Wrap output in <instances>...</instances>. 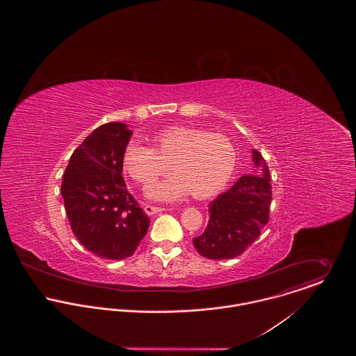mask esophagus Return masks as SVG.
I'll list each match as a JSON object with an SVG mask.
<instances>
[{
	"label": "esophagus",
	"mask_w": 356,
	"mask_h": 356,
	"mask_svg": "<svg viewBox=\"0 0 356 356\" xmlns=\"http://www.w3.org/2000/svg\"><path fill=\"white\" fill-rule=\"evenodd\" d=\"M144 211H145V213H147V215H153V213H157V212L164 211V208H161V207H154V205H149V204H147V205H144Z\"/></svg>",
	"instance_id": "34e87169"
}]
</instances>
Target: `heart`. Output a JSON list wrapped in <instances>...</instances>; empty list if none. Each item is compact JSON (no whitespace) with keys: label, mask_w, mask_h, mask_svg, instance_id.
<instances>
[{"label":"heart","mask_w":356,"mask_h":356,"mask_svg":"<svg viewBox=\"0 0 356 356\" xmlns=\"http://www.w3.org/2000/svg\"><path fill=\"white\" fill-rule=\"evenodd\" d=\"M154 149L137 141L127 144L123 168L137 182L151 186L168 170L174 172L154 185L148 195L161 202H175L189 192L196 199L216 195L230 181L236 168L232 143L220 136L191 127L164 129L152 138Z\"/></svg>","instance_id":"b5f03b06"}]
</instances>
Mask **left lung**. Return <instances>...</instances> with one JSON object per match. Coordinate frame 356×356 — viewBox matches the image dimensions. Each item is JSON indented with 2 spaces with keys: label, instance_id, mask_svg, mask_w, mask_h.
Returning a JSON list of instances; mask_svg holds the SVG:
<instances>
[{
  "label": "left lung",
  "instance_id": "left-lung-1",
  "mask_svg": "<svg viewBox=\"0 0 356 356\" xmlns=\"http://www.w3.org/2000/svg\"><path fill=\"white\" fill-rule=\"evenodd\" d=\"M254 168L209 203L203 234L193 238L197 252L213 260L243 254L268 222L271 203L270 171L266 160L252 149Z\"/></svg>",
  "mask_w": 356,
  "mask_h": 356
}]
</instances>
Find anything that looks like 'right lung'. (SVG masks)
<instances>
[{
    "instance_id": "add662e5",
    "label": "right lung",
    "mask_w": 356,
    "mask_h": 356,
    "mask_svg": "<svg viewBox=\"0 0 356 356\" xmlns=\"http://www.w3.org/2000/svg\"><path fill=\"white\" fill-rule=\"evenodd\" d=\"M131 136L120 122L97 127L71 154L61 182L72 233L89 252L108 260L134 254L149 227L122 177Z\"/></svg>"
}]
</instances>
